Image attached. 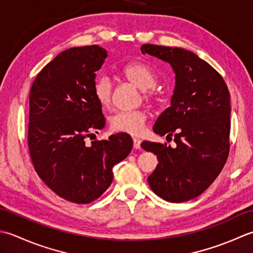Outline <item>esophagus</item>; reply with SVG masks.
<instances>
[{
	"mask_svg": "<svg viewBox=\"0 0 253 253\" xmlns=\"http://www.w3.org/2000/svg\"><path fill=\"white\" fill-rule=\"evenodd\" d=\"M133 146H134V148H136V149L141 147V140H140V138L133 137Z\"/></svg>",
	"mask_w": 253,
	"mask_h": 253,
	"instance_id": "34e87169",
	"label": "esophagus"
}]
</instances>
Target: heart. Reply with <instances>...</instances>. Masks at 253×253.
Returning a JSON list of instances; mask_svg holds the SVG:
<instances>
[{
  "mask_svg": "<svg viewBox=\"0 0 253 253\" xmlns=\"http://www.w3.org/2000/svg\"><path fill=\"white\" fill-rule=\"evenodd\" d=\"M121 75L143 89V98L151 104H156L159 100V94L154 86L156 85L157 77L154 71L148 65L142 62H131L125 65L121 70ZM95 97L102 107H109L112 99L111 81L107 76H102L96 82L94 87ZM147 120V112L145 110L121 111L111 118L110 126L113 131L128 133L131 135H140L144 130Z\"/></svg>",
  "mask_w": 253,
  "mask_h": 253,
  "instance_id": "heart-1",
  "label": "heart"
}]
</instances>
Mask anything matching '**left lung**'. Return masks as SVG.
<instances>
[{
  "label": "left lung",
  "instance_id": "left-lung-1",
  "mask_svg": "<svg viewBox=\"0 0 253 253\" xmlns=\"http://www.w3.org/2000/svg\"><path fill=\"white\" fill-rule=\"evenodd\" d=\"M141 51L169 62L176 73L171 107L153 128L173 137L176 145L142 143V148L158 159L147 181L159 198L187 202L214 182L228 158L229 90L218 72L191 51L148 43L142 44Z\"/></svg>",
  "mask_w": 253,
  "mask_h": 253
}]
</instances>
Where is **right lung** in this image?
<instances>
[{"instance_id": "obj_1", "label": "right lung", "mask_w": 253, "mask_h": 253, "mask_svg": "<svg viewBox=\"0 0 253 253\" xmlns=\"http://www.w3.org/2000/svg\"><path fill=\"white\" fill-rule=\"evenodd\" d=\"M107 56L96 44L71 48L41 70L30 88L28 151L36 172L60 198L88 204L110 187L112 168L132 149V138H86L104 127L95 97L96 71Z\"/></svg>"}]
</instances>
